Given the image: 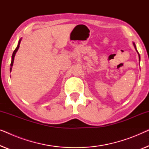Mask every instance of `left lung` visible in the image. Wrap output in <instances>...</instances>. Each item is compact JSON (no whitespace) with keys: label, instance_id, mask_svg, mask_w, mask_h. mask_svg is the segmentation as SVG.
<instances>
[{"label":"left lung","instance_id":"1","mask_svg":"<svg viewBox=\"0 0 149 149\" xmlns=\"http://www.w3.org/2000/svg\"><path fill=\"white\" fill-rule=\"evenodd\" d=\"M133 45H134V48H135V49H136V52L138 53V58H139V61H140V56L139 53L138 52L137 49H136V45H135V43H134V42H133Z\"/></svg>","mask_w":149,"mask_h":149}]
</instances>
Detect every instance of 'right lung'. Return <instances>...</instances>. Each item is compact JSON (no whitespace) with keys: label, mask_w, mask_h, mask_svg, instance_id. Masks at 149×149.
<instances>
[{"label":"right lung","mask_w":149,"mask_h":149,"mask_svg":"<svg viewBox=\"0 0 149 149\" xmlns=\"http://www.w3.org/2000/svg\"><path fill=\"white\" fill-rule=\"evenodd\" d=\"M21 40H22V38H20L19 42H18V45L17 46V47L15 50H14V52L13 53V54H12V57H11V68H10V72H11V70H12V66H13V62H14V58H15V56L16 54V53H17L18 49L19 47V45H20V42H21Z\"/></svg>","instance_id":"right-lung-1"}]
</instances>
